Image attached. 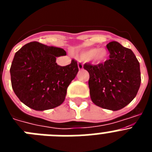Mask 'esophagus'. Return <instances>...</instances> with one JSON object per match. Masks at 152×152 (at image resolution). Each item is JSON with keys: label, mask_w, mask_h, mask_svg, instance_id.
Returning a JSON list of instances; mask_svg holds the SVG:
<instances>
[{"label": "esophagus", "mask_w": 152, "mask_h": 152, "mask_svg": "<svg viewBox=\"0 0 152 152\" xmlns=\"http://www.w3.org/2000/svg\"><path fill=\"white\" fill-rule=\"evenodd\" d=\"M77 67H78L79 70H82L83 68H84V65H83V64L81 61H79L78 64H77Z\"/></svg>", "instance_id": "esophagus-1"}]
</instances>
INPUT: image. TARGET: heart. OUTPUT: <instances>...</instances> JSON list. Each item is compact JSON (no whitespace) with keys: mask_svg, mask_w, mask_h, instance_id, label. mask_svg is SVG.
Segmentation results:
<instances>
[{"mask_svg":"<svg viewBox=\"0 0 152 152\" xmlns=\"http://www.w3.org/2000/svg\"><path fill=\"white\" fill-rule=\"evenodd\" d=\"M80 56L83 59L91 60L96 63H102L107 59L109 53L105 49H87L81 52Z\"/></svg>","mask_w":152,"mask_h":152,"instance_id":"1","label":"heart"}]
</instances>
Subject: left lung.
<instances>
[{
    "mask_svg": "<svg viewBox=\"0 0 152 152\" xmlns=\"http://www.w3.org/2000/svg\"><path fill=\"white\" fill-rule=\"evenodd\" d=\"M110 59L103 64H84L90 74L91 100L95 105L116 111L127 106L140 88V65L133 52L117 42L107 44Z\"/></svg>",
    "mask_w": 152,
    "mask_h": 152,
    "instance_id": "8db88e82",
    "label": "left lung"
}]
</instances>
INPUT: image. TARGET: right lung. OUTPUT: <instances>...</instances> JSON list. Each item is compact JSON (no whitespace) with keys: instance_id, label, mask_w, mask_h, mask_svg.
Masks as SVG:
<instances>
[{"instance_id":"1","label":"right lung","mask_w":152,"mask_h":152,"mask_svg":"<svg viewBox=\"0 0 152 152\" xmlns=\"http://www.w3.org/2000/svg\"><path fill=\"white\" fill-rule=\"evenodd\" d=\"M66 56L61 48L38 42L26 44L15 53L10 67L13 91L23 103L37 111L60 106L67 88L76 77L78 68L72 60L66 66L56 63V57Z\"/></svg>"}]
</instances>
